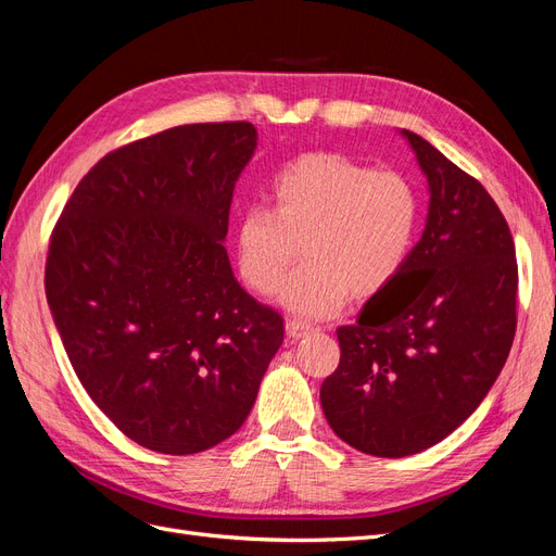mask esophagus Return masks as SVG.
I'll return each mask as SVG.
<instances>
[{
  "label": "esophagus",
  "instance_id": "34e87169",
  "mask_svg": "<svg viewBox=\"0 0 556 556\" xmlns=\"http://www.w3.org/2000/svg\"><path fill=\"white\" fill-rule=\"evenodd\" d=\"M285 329H288L290 339H304V336H308L313 331L311 325L299 323V319H288V325H285Z\"/></svg>",
  "mask_w": 556,
  "mask_h": 556
}]
</instances>
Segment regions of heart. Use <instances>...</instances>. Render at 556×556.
<instances>
[{"instance_id": "1", "label": "heart", "mask_w": 556, "mask_h": 556, "mask_svg": "<svg viewBox=\"0 0 556 556\" xmlns=\"http://www.w3.org/2000/svg\"><path fill=\"white\" fill-rule=\"evenodd\" d=\"M274 208L250 206L237 225L243 280L274 294L301 255L304 266L280 290V304L301 317H329L345 299L384 290L406 266L419 223L408 178L371 169L339 153H308L271 182Z\"/></svg>"}]
</instances>
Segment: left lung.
Listing matches in <instances>:
<instances>
[{"label":"left lung","instance_id":"obj_1","mask_svg":"<svg viewBox=\"0 0 556 556\" xmlns=\"http://www.w3.org/2000/svg\"><path fill=\"white\" fill-rule=\"evenodd\" d=\"M401 134L429 182L427 227L357 323L336 329L341 362L319 390L341 441L392 459L441 443L480 406L517 327L515 243L496 201L429 141Z\"/></svg>","mask_w":556,"mask_h":556}]
</instances>
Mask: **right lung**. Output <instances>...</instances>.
Returning <instances> with one entry per match:
<instances>
[{"label": "right lung", "mask_w": 556, "mask_h": 556, "mask_svg": "<svg viewBox=\"0 0 556 556\" xmlns=\"http://www.w3.org/2000/svg\"><path fill=\"white\" fill-rule=\"evenodd\" d=\"M250 123L180 125L104 155L50 233L46 299L74 371L127 439L194 454L245 422L282 317L233 278Z\"/></svg>", "instance_id": "right-lung-1"}]
</instances>
